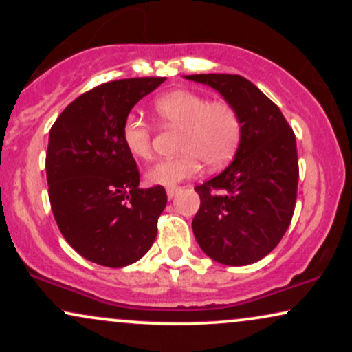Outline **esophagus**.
Instances as JSON below:
<instances>
[{
  "label": "esophagus",
  "instance_id": "obj_1",
  "mask_svg": "<svg viewBox=\"0 0 352 352\" xmlns=\"http://www.w3.org/2000/svg\"><path fill=\"white\" fill-rule=\"evenodd\" d=\"M179 190H180V187H177V185H173V187H167V197H168V199H173V197L179 193Z\"/></svg>",
  "mask_w": 352,
  "mask_h": 352
}]
</instances>
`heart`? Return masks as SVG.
Returning <instances> with one entry per match:
<instances>
[{
	"instance_id": "obj_1",
	"label": "heart",
	"mask_w": 352,
	"mask_h": 352,
	"mask_svg": "<svg viewBox=\"0 0 352 352\" xmlns=\"http://www.w3.org/2000/svg\"><path fill=\"white\" fill-rule=\"evenodd\" d=\"M153 111L165 125L182 129L180 155L152 165L145 173L148 184L173 187L201 170V162L212 170L227 165L241 139V117L227 100H210L193 91H172L153 104ZM122 144L135 160L152 157L151 125L131 114L124 120Z\"/></svg>"
}]
</instances>
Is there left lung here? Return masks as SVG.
Instances as JSON below:
<instances>
[{"instance_id":"8db88e82","label":"left lung","mask_w":352,"mask_h":352,"mask_svg":"<svg viewBox=\"0 0 352 352\" xmlns=\"http://www.w3.org/2000/svg\"><path fill=\"white\" fill-rule=\"evenodd\" d=\"M207 84L241 117L233 162L195 187L200 208L193 235L212 260L228 266L254 263L280 243L292 223L298 190L296 137L272 102L238 74L185 76Z\"/></svg>"}]
</instances>
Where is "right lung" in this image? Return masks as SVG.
Wrapping results in <instances>:
<instances>
[{"mask_svg": "<svg viewBox=\"0 0 352 352\" xmlns=\"http://www.w3.org/2000/svg\"><path fill=\"white\" fill-rule=\"evenodd\" d=\"M165 78L111 80L84 92L50 131L46 175L54 220L86 260L122 268L144 256L167 205L162 185L140 188L122 144L124 120Z\"/></svg>", "mask_w": 352, "mask_h": 352, "instance_id": "obj_1", "label": "right lung"}]
</instances>
